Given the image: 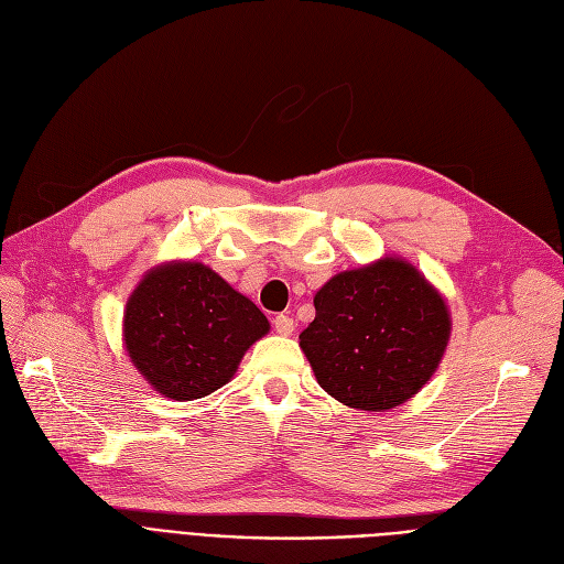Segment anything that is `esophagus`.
Instances as JSON below:
<instances>
[{
    "label": "esophagus",
    "instance_id": "34e87169",
    "mask_svg": "<svg viewBox=\"0 0 564 564\" xmlns=\"http://www.w3.org/2000/svg\"><path fill=\"white\" fill-rule=\"evenodd\" d=\"M274 330H276L279 335H283V337L293 335V330H295V321L290 318V316H285V314H279V316L274 318Z\"/></svg>",
    "mask_w": 564,
    "mask_h": 564
}]
</instances>
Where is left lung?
Listing matches in <instances>:
<instances>
[{
  "label": "left lung",
  "mask_w": 564,
  "mask_h": 564,
  "mask_svg": "<svg viewBox=\"0 0 564 564\" xmlns=\"http://www.w3.org/2000/svg\"><path fill=\"white\" fill-rule=\"evenodd\" d=\"M300 349L316 381L354 410L389 412L420 393L452 335L441 290L405 258L335 274L314 295Z\"/></svg>",
  "instance_id": "1"
}]
</instances>
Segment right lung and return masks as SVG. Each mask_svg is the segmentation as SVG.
Listing matches in <instances>:
<instances>
[{
    "label": "right lung",
    "instance_id": "obj_1",
    "mask_svg": "<svg viewBox=\"0 0 564 564\" xmlns=\"http://www.w3.org/2000/svg\"><path fill=\"white\" fill-rule=\"evenodd\" d=\"M269 321L204 262L173 260L144 271L123 308V347L163 398L196 401L239 370Z\"/></svg>",
    "mask_w": 564,
    "mask_h": 564
}]
</instances>
